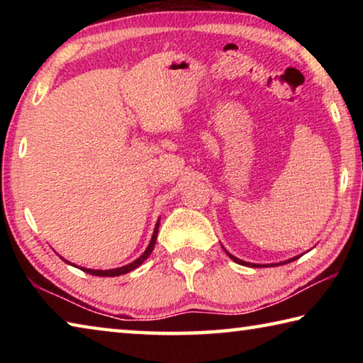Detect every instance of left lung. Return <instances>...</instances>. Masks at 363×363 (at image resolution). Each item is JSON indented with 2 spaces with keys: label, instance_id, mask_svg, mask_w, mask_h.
Instances as JSON below:
<instances>
[{
  "label": "left lung",
  "instance_id": "left-lung-1",
  "mask_svg": "<svg viewBox=\"0 0 363 363\" xmlns=\"http://www.w3.org/2000/svg\"><path fill=\"white\" fill-rule=\"evenodd\" d=\"M229 255V257L232 261H235V262H238V264H242V266H251V267H261V264H251V262H245V261H242V259H238V257H235V256H232L230 253H227ZM299 257V256H298ZM298 257H293V259H288V261H285V262H291V261H294V259H298ZM279 264H284V262H279ZM279 264H269V266H279Z\"/></svg>",
  "mask_w": 363,
  "mask_h": 363
}]
</instances>
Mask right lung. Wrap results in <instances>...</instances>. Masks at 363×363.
Listing matches in <instances>:
<instances>
[{"mask_svg":"<svg viewBox=\"0 0 363 363\" xmlns=\"http://www.w3.org/2000/svg\"><path fill=\"white\" fill-rule=\"evenodd\" d=\"M158 225L160 223H157L155 225V230H153V235H152V240L149 243V247H147V250L144 251V255H140L136 261L128 264V266H123V267H118V269H110V270H94V269H84L82 267V270H84L86 274H91V275H97V277H118V275L121 274H128L131 272V270H134L136 267H139L140 264H143L147 257L150 256L153 247H155V242H157V233H158ZM67 262V261H65ZM70 264V262H69Z\"/></svg>","mask_w":363,"mask_h":363,"instance_id":"right-lung-1","label":"right lung"}]
</instances>
